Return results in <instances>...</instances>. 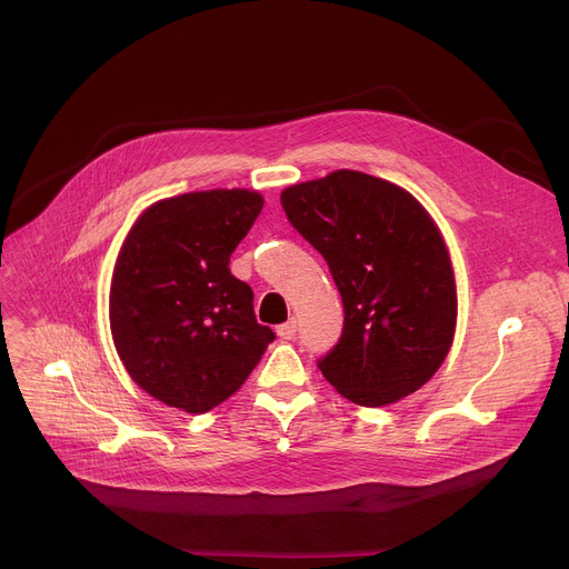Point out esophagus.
<instances>
[{"mask_svg": "<svg viewBox=\"0 0 569 569\" xmlns=\"http://www.w3.org/2000/svg\"><path fill=\"white\" fill-rule=\"evenodd\" d=\"M295 333H297V322H295V320H290V322L277 327V336H279L281 340H292Z\"/></svg>", "mask_w": 569, "mask_h": 569, "instance_id": "34e87169", "label": "esophagus"}]
</instances>
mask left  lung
Listing matches in <instances>:
<instances>
[{
    "label": "left lung",
    "instance_id": "obj_1",
    "mask_svg": "<svg viewBox=\"0 0 569 569\" xmlns=\"http://www.w3.org/2000/svg\"><path fill=\"white\" fill-rule=\"evenodd\" d=\"M281 206L342 297V336L318 363L325 379L368 408L420 390L449 353L458 313L451 258L425 206L356 170L290 186Z\"/></svg>",
    "mask_w": 569,
    "mask_h": 569
}]
</instances>
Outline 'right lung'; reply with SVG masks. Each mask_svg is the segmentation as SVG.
Masks as SVG:
<instances>
[{
    "label": "right lung",
    "instance_id": "add662e5",
    "mask_svg": "<svg viewBox=\"0 0 569 569\" xmlns=\"http://www.w3.org/2000/svg\"><path fill=\"white\" fill-rule=\"evenodd\" d=\"M263 209L256 190H201L151 203L127 233L111 281V333L153 399L206 412L229 399L274 340L253 292L229 270Z\"/></svg>",
    "mask_w": 569,
    "mask_h": 569
}]
</instances>
